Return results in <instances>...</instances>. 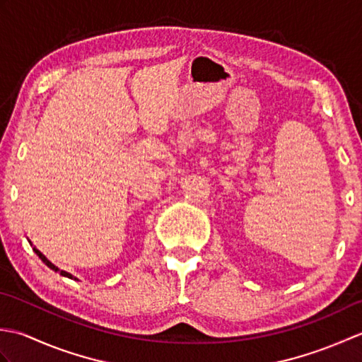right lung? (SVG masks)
<instances>
[{
    "label": "right lung",
    "instance_id": "1",
    "mask_svg": "<svg viewBox=\"0 0 362 362\" xmlns=\"http://www.w3.org/2000/svg\"><path fill=\"white\" fill-rule=\"evenodd\" d=\"M34 252L37 253V255H38V258H42V261H43V263L46 264V266H48V267H51L52 269V271H59V269L56 267V266H54L52 263H51V261H48V259H46V257L43 255V253L42 252H38L35 247H34ZM60 275H64V276H68V279H74V276L71 275V274H68V272H65V271H60ZM76 280V279H74Z\"/></svg>",
    "mask_w": 362,
    "mask_h": 362
}]
</instances>
